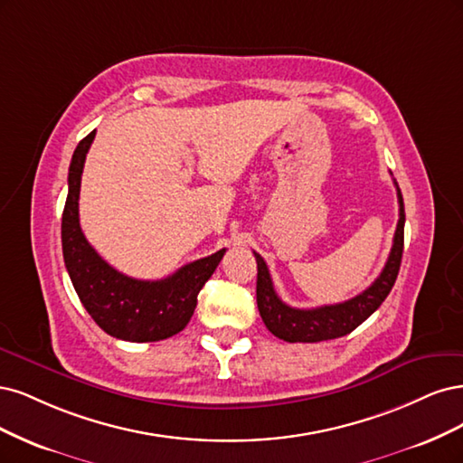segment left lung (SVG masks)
<instances>
[{
	"label": "left lung",
	"instance_id": "obj_1",
	"mask_svg": "<svg viewBox=\"0 0 463 463\" xmlns=\"http://www.w3.org/2000/svg\"><path fill=\"white\" fill-rule=\"evenodd\" d=\"M396 184V183H394ZM398 192V205H400V219L394 232V242L391 248V256L386 260L381 275L375 279L373 285L364 290L362 294L354 296L352 300L333 306H321L313 309H298L290 307L280 300L273 288V280L269 269L263 261L260 253L253 251L258 261V309L260 316L277 338L287 342H321L345 336L352 333L355 326H360L373 311H375L384 298L392 290L400 263H402V251H404V200H402V192L396 184Z\"/></svg>",
	"mask_w": 463,
	"mask_h": 463
}]
</instances>
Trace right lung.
<instances>
[{"label":"right lung","instance_id":"add662e5","mask_svg":"<svg viewBox=\"0 0 463 463\" xmlns=\"http://www.w3.org/2000/svg\"><path fill=\"white\" fill-rule=\"evenodd\" d=\"M96 130L77 146L69 167V194L61 221L63 260L82 306L99 329L128 342H157L181 333L213 275L225 248L192 261L161 280H138L118 273L88 244L79 222L80 178Z\"/></svg>","mask_w":463,"mask_h":463}]
</instances>
